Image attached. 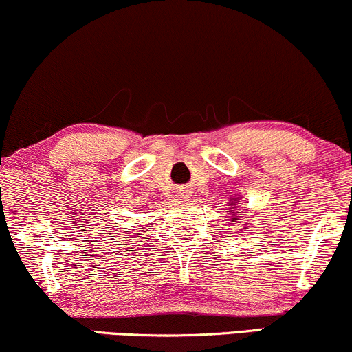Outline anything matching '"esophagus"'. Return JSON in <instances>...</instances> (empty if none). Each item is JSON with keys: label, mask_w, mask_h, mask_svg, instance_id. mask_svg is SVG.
Wrapping results in <instances>:
<instances>
[{"label": "esophagus", "mask_w": 352, "mask_h": 352, "mask_svg": "<svg viewBox=\"0 0 352 352\" xmlns=\"http://www.w3.org/2000/svg\"><path fill=\"white\" fill-rule=\"evenodd\" d=\"M190 197H192V193H190V190H180V200H190Z\"/></svg>", "instance_id": "esophagus-1"}]
</instances>
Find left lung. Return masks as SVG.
I'll return each mask as SVG.
<instances>
[{"instance_id":"8db88e82","label":"left lung","mask_w":352,"mask_h":352,"mask_svg":"<svg viewBox=\"0 0 352 352\" xmlns=\"http://www.w3.org/2000/svg\"><path fill=\"white\" fill-rule=\"evenodd\" d=\"M238 201H241L240 200V197H238V199H233L232 201H230V212H233V213H235V212H238V207H236V205H238ZM238 213H241V212H238ZM243 213H246V215H252V212H250V210H246V208H243ZM232 220H236V215H232ZM246 227H248V223H245V232H246Z\"/></svg>"}]
</instances>
